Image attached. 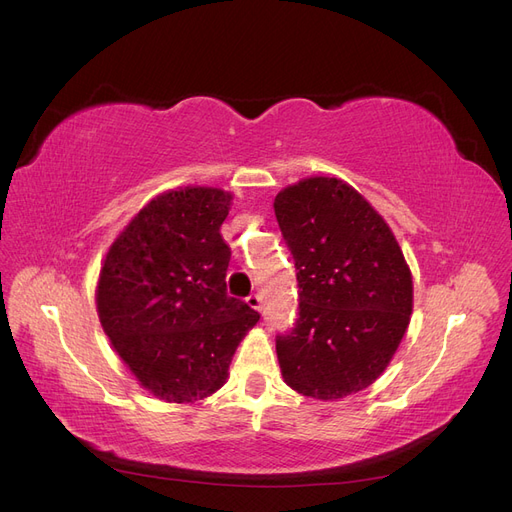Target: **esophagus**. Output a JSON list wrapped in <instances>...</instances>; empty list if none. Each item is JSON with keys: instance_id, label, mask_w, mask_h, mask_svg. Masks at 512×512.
Instances as JSON below:
<instances>
[{"instance_id": "34e87169", "label": "esophagus", "mask_w": 512, "mask_h": 512, "mask_svg": "<svg viewBox=\"0 0 512 512\" xmlns=\"http://www.w3.org/2000/svg\"><path fill=\"white\" fill-rule=\"evenodd\" d=\"M248 304L252 306L254 311H260V309H262V296H260V294H252V296H248Z\"/></svg>"}]
</instances>
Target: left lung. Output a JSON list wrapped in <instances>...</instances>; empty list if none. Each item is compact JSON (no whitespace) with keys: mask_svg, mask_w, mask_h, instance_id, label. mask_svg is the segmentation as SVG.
Masks as SVG:
<instances>
[{"mask_svg":"<svg viewBox=\"0 0 512 512\" xmlns=\"http://www.w3.org/2000/svg\"><path fill=\"white\" fill-rule=\"evenodd\" d=\"M273 208L300 288L296 327L277 338L283 382L319 401L359 393L382 376L410 325V264L386 220L340 178H302Z\"/></svg>","mask_w":512,"mask_h":512,"instance_id":"obj_1","label":"left lung"}]
</instances>
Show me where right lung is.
Masks as SVG:
<instances>
[{"instance_id":"right-lung-1","label":"right lung","mask_w":512,"mask_h":512,"mask_svg":"<svg viewBox=\"0 0 512 512\" xmlns=\"http://www.w3.org/2000/svg\"><path fill=\"white\" fill-rule=\"evenodd\" d=\"M233 193L178 187L153 197L109 245L96 313L138 384L166 403H195L229 378L260 315L227 294L220 227Z\"/></svg>"}]
</instances>
